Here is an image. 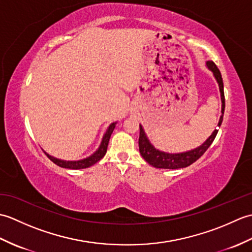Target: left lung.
Wrapping results in <instances>:
<instances>
[{
	"label": "left lung",
	"mask_w": 252,
	"mask_h": 252,
	"mask_svg": "<svg viewBox=\"0 0 252 252\" xmlns=\"http://www.w3.org/2000/svg\"><path fill=\"white\" fill-rule=\"evenodd\" d=\"M208 68L215 74L217 81L219 83V88H220L221 92V100H222V116L220 117V121H219L218 126H221L223 121V114L224 108H225V97H224V88H223V80L221 72L219 70V68L213 62H207ZM218 129L213 131L210 137L202 144L201 146L197 147L192 151L181 153V154H167L163 152H160L158 149L155 148L145 135L142 126H140V138H138V146H140V153L142 157L146 160V161L152 164L155 168L159 169H180V168H186L194 163L196 160L199 159L203 154L206 153L207 149L210 147L212 142L215 141V138L218 134Z\"/></svg>",
	"instance_id": "obj_1"
}]
</instances>
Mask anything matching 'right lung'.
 Wrapping results in <instances>:
<instances>
[{
	"instance_id": "obj_1",
	"label": "right lung",
	"mask_w": 252,
	"mask_h": 252,
	"mask_svg": "<svg viewBox=\"0 0 252 252\" xmlns=\"http://www.w3.org/2000/svg\"><path fill=\"white\" fill-rule=\"evenodd\" d=\"M116 126V122L111 123L109 126L108 129H107L105 135L103 137V141H101V144L99 148L96 151L92 156H90L85 159L82 160H79V161H65V160H61V159H56L54 157L50 156V155L46 154V156L49 157L53 162L55 164L60 165L62 168H66V169H73V170H78V169H85V168H89L91 165H93L94 163H96L97 161L103 158L105 156V154L107 152V147H108V143H109V138L112 131H114Z\"/></svg>"
}]
</instances>
